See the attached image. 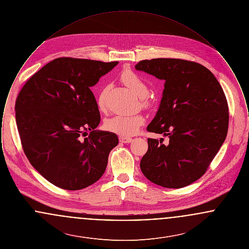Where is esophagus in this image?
Listing matches in <instances>:
<instances>
[{"label": "esophagus", "instance_id": "obj_1", "mask_svg": "<svg viewBox=\"0 0 249 249\" xmlns=\"http://www.w3.org/2000/svg\"><path fill=\"white\" fill-rule=\"evenodd\" d=\"M119 142H123V143H128V142H131V138L130 137H124V136H119Z\"/></svg>", "mask_w": 249, "mask_h": 249}]
</instances>
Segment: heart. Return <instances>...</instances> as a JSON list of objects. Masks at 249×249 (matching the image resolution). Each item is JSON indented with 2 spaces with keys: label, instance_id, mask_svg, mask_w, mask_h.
<instances>
[{
  "label": "heart",
  "instance_id": "heart-1",
  "mask_svg": "<svg viewBox=\"0 0 249 249\" xmlns=\"http://www.w3.org/2000/svg\"><path fill=\"white\" fill-rule=\"evenodd\" d=\"M120 79L134 93L141 98L142 105L147 106L148 101V86L145 81L130 69H126L121 72ZM109 87L105 86L97 96V107L100 111H107V96ZM144 122L142 115H115L105 120L106 130L123 136L134 135Z\"/></svg>",
  "mask_w": 249,
  "mask_h": 249
}]
</instances>
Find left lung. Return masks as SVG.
<instances>
[{
	"label": "left lung",
	"mask_w": 249,
	"mask_h": 249,
	"mask_svg": "<svg viewBox=\"0 0 249 249\" xmlns=\"http://www.w3.org/2000/svg\"><path fill=\"white\" fill-rule=\"evenodd\" d=\"M138 71L164 80L157 114L146 130L169 137L148 138L140 167L145 178L168 189L189 186L204 175L224 142L229 107L213 73L200 63L180 59H144Z\"/></svg>",
	"instance_id": "1"
}]
</instances>
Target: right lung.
<instances>
[{
	"instance_id": "add662e5",
	"label": "right lung",
	"mask_w": 249,
	"mask_h": 249,
	"mask_svg": "<svg viewBox=\"0 0 249 249\" xmlns=\"http://www.w3.org/2000/svg\"><path fill=\"white\" fill-rule=\"evenodd\" d=\"M118 63L53 59L27 81L17 98L16 121L24 153L41 176L60 189L82 190L94 184L119 143L116 133L96 130L101 116L90 90Z\"/></svg>"
}]
</instances>
